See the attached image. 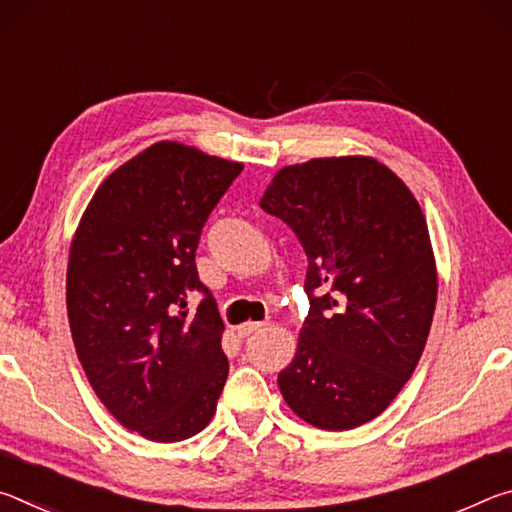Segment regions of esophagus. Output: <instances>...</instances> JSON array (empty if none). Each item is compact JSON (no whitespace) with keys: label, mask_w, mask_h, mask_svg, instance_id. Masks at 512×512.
Segmentation results:
<instances>
[{"label":"esophagus","mask_w":512,"mask_h":512,"mask_svg":"<svg viewBox=\"0 0 512 512\" xmlns=\"http://www.w3.org/2000/svg\"><path fill=\"white\" fill-rule=\"evenodd\" d=\"M264 327H266V323H257V320H248V323L237 327V332H239L241 339H246V336L255 334V332H259V329H264Z\"/></svg>","instance_id":"esophagus-1"}]
</instances>
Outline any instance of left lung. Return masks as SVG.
Here are the masks:
<instances>
[{
    "label": "left lung",
    "instance_id": "8db88e82",
    "mask_svg": "<svg viewBox=\"0 0 512 512\" xmlns=\"http://www.w3.org/2000/svg\"><path fill=\"white\" fill-rule=\"evenodd\" d=\"M262 210L296 232L309 259V314L277 375L284 402L318 429L366 424L413 375L438 277L415 196L375 158H316L275 173Z\"/></svg>",
    "mask_w": 512,
    "mask_h": 512
}]
</instances>
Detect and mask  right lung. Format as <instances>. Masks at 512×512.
<instances>
[{"mask_svg": "<svg viewBox=\"0 0 512 512\" xmlns=\"http://www.w3.org/2000/svg\"><path fill=\"white\" fill-rule=\"evenodd\" d=\"M244 164L158 142L94 192L67 264L79 361L126 429L178 443L210 424L228 379L223 320L194 264L203 225ZM192 290L204 293L196 312Z\"/></svg>", "mask_w": 512, "mask_h": 512, "instance_id": "right-lung-1", "label": "right lung"}]
</instances>
